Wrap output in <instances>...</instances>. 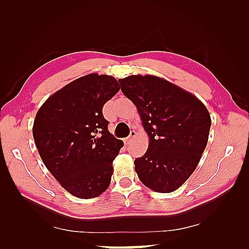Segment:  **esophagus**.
<instances>
[{"label": "esophagus", "mask_w": 249, "mask_h": 249, "mask_svg": "<svg viewBox=\"0 0 249 249\" xmlns=\"http://www.w3.org/2000/svg\"><path fill=\"white\" fill-rule=\"evenodd\" d=\"M136 135H137L136 131H135V130H131V131H130V135L127 137V138L125 139V144H126V145H128V144L130 143V142L133 141V139L135 138Z\"/></svg>", "instance_id": "1"}]
</instances>
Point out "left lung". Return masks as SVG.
I'll return each instance as SVG.
<instances>
[{
  "instance_id": "8db88e82",
  "label": "left lung",
  "mask_w": 249,
  "mask_h": 249,
  "mask_svg": "<svg viewBox=\"0 0 249 249\" xmlns=\"http://www.w3.org/2000/svg\"><path fill=\"white\" fill-rule=\"evenodd\" d=\"M149 135L145 154L135 160V170L146 187L171 193L195 171L208 143L211 116L200 100L155 76L119 79Z\"/></svg>"
}]
</instances>
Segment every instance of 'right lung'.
<instances>
[{"instance_id":"add662e5","label":"right lung","mask_w":249,"mask_h":249,"mask_svg":"<svg viewBox=\"0 0 249 249\" xmlns=\"http://www.w3.org/2000/svg\"><path fill=\"white\" fill-rule=\"evenodd\" d=\"M119 89L113 77L89 73L54 93L36 114L33 137L41 160L78 198L97 197L110 185L124 142L110 134L103 107Z\"/></svg>"}]
</instances>
